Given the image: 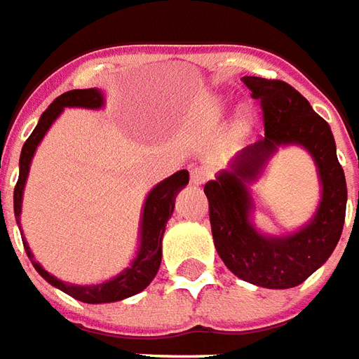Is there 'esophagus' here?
<instances>
[{
	"instance_id": "obj_1",
	"label": "esophagus",
	"mask_w": 359,
	"mask_h": 359,
	"mask_svg": "<svg viewBox=\"0 0 359 359\" xmlns=\"http://www.w3.org/2000/svg\"><path fill=\"white\" fill-rule=\"evenodd\" d=\"M207 182V172L203 168H193L191 170V184L193 185H203Z\"/></svg>"
}]
</instances>
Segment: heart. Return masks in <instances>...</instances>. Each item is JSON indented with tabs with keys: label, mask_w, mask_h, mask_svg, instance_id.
I'll return each mask as SVG.
<instances>
[{
	"label": "heart",
	"mask_w": 359,
	"mask_h": 359,
	"mask_svg": "<svg viewBox=\"0 0 359 359\" xmlns=\"http://www.w3.org/2000/svg\"><path fill=\"white\" fill-rule=\"evenodd\" d=\"M241 126H243V129H248V127H249V118H243V121H241Z\"/></svg>",
	"instance_id": "1"
}]
</instances>
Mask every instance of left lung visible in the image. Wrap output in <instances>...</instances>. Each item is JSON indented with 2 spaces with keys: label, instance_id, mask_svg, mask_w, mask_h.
<instances>
[{
  "label": "left lung",
  "instance_id": "8db88e82",
  "mask_svg": "<svg viewBox=\"0 0 359 359\" xmlns=\"http://www.w3.org/2000/svg\"><path fill=\"white\" fill-rule=\"evenodd\" d=\"M261 102L265 139L241 149L205 184L212 240L238 278L261 288L286 290L309 278L337 248L346 216V177L337 158L330 126L294 86L284 81L241 77ZM302 146L318 168L322 199L314 216L288 234H265L255 226L250 185L266 171L278 148Z\"/></svg>",
  "mask_w": 359,
  "mask_h": 359
}]
</instances>
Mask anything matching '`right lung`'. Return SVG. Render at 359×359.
Here are the masks:
<instances>
[{
	"instance_id": "obj_1",
	"label": "right lung",
	"mask_w": 359,
	"mask_h": 359,
	"mask_svg": "<svg viewBox=\"0 0 359 359\" xmlns=\"http://www.w3.org/2000/svg\"><path fill=\"white\" fill-rule=\"evenodd\" d=\"M106 104V96L100 88H77L57 96L48 110L40 116L38 126L30 133L27 143L22 144L21 158H19V182L15 185L13 193V208H15V220L21 226V210H22V193L29 177L30 164L34 158L38 144L42 143L44 135L52 127L55 119L62 116L65 108H85V110H102ZM189 184V172L180 170L174 175L162 180L160 184L152 187L141 210V222H139V248L135 253L133 261L126 266L123 271L108 280L96 282V284H73V282H63L52 273H48L44 266L34 259V253L30 251L29 243L22 236V245L29 255L30 263L36 269V273L44 278L53 288L62 290L67 296L75 297L83 304H111V302H121L126 297H131L139 292H143L152 278L156 276L162 261V238L166 232L168 220L174 215L175 197L177 193ZM4 212V208H1Z\"/></svg>"
}]
</instances>
